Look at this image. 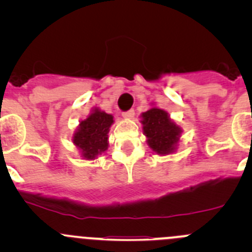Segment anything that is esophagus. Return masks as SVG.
I'll list each match as a JSON object with an SVG mask.
<instances>
[{
	"mask_svg": "<svg viewBox=\"0 0 252 252\" xmlns=\"http://www.w3.org/2000/svg\"><path fill=\"white\" fill-rule=\"evenodd\" d=\"M134 114H135V111H134V110H129V111L123 112V113H122V116H123V118L130 119V118H133Z\"/></svg>",
	"mask_w": 252,
	"mask_h": 252,
	"instance_id": "obj_1",
	"label": "esophagus"
}]
</instances>
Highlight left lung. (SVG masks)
Segmentation results:
<instances>
[{"mask_svg": "<svg viewBox=\"0 0 252 252\" xmlns=\"http://www.w3.org/2000/svg\"><path fill=\"white\" fill-rule=\"evenodd\" d=\"M141 117L149 146L161 155L173 151L182 130L169 119L168 113L159 108H151Z\"/></svg>", "mask_w": 252, "mask_h": 252, "instance_id": "obj_1", "label": "left lung"}]
</instances>
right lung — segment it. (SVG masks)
<instances>
[{"label":"right lung","mask_w":252,"mask_h":252,"mask_svg":"<svg viewBox=\"0 0 252 252\" xmlns=\"http://www.w3.org/2000/svg\"><path fill=\"white\" fill-rule=\"evenodd\" d=\"M112 123L113 117L98 110L94 111L85 121L81 122L73 140L85 158L93 159L107 150V134Z\"/></svg>","instance_id":"obj_1"}]
</instances>
